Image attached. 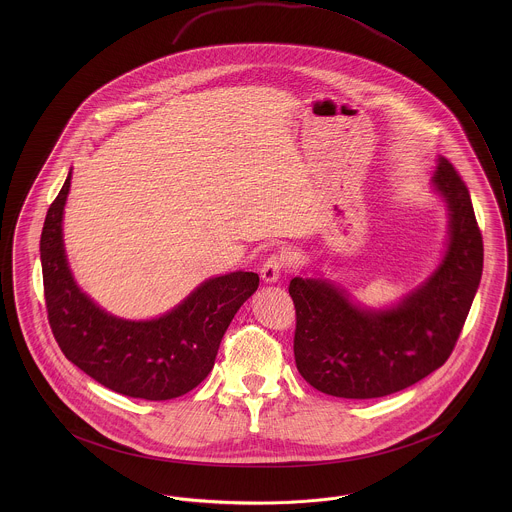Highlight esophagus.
<instances>
[{"label": "esophagus", "mask_w": 512, "mask_h": 512, "mask_svg": "<svg viewBox=\"0 0 512 512\" xmlns=\"http://www.w3.org/2000/svg\"><path fill=\"white\" fill-rule=\"evenodd\" d=\"M284 268H286L284 257L278 255V253H272L270 257L265 259V263L261 265V276H263L265 282H276Z\"/></svg>", "instance_id": "obj_1"}]
</instances>
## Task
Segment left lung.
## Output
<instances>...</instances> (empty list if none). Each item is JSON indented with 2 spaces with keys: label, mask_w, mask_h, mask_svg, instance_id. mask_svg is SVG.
I'll list each match as a JSON object with an SVG mask.
<instances>
[{
  "label": "left lung",
  "mask_w": 512,
  "mask_h": 512,
  "mask_svg": "<svg viewBox=\"0 0 512 512\" xmlns=\"http://www.w3.org/2000/svg\"><path fill=\"white\" fill-rule=\"evenodd\" d=\"M451 215L449 249L436 274L399 307L368 313L322 280L293 278V355L326 395L372 399L405 390L443 365L461 336L484 268V242L468 188L439 159L432 176Z\"/></svg>",
  "instance_id": "8db88e82"
}]
</instances>
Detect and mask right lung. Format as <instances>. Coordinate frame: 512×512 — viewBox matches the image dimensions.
Returning <instances> with one entry per match:
<instances>
[{
	"instance_id": "add662e5",
	"label": "right lung",
	"mask_w": 512,
	"mask_h": 512,
	"mask_svg": "<svg viewBox=\"0 0 512 512\" xmlns=\"http://www.w3.org/2000/svg\"><path fill=\"white\" fill-rule=\"evenodd\" d=\"M71 172L49 205L40 238L49 326L63 355L101 386L128 397L167 401L199 386L215 365L220 340L245 299L255 272H230L201 284L165 317L128 322L96 307L67 267L61 219Z\"/></svg>"
}]
</instances>
